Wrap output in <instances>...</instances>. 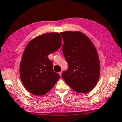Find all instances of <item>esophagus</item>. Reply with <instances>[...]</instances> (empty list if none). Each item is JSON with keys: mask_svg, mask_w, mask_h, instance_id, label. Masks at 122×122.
Listing matches in <instances>:
<instances>
[{"mask_svg": "<svg viewBox=\"0 0 122 122\" xmlns=\"http://www.w3.org/2000/svg\"><path fill=\"white\" fill-rule=\"evenodd\" d=\"M59 74H60V76H61V75H62V71L59 72Z\"/></svg>", "mask_w": 122, "mask_h": 122, "instance_id": "obj_1", "label": "esophagus"}]
</instances>
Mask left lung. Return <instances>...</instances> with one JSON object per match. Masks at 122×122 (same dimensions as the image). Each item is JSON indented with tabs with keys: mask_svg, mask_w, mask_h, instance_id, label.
Segmentation results:
<instances>
[{
	"mask_svg": "<svg viewBox=\"0 0 122 122\" xmlns=\"http://www.w3.org/2000/svg\"><path fill=\"white\" fill-rule=\"evenodd\" d=\"M64 39L62 52L68 69L62 77L68 86L79 93H86L98 81L100 64L96 48L83 33L67 31L60 33Z\"/></svg>",
	"mask_w": 122,
	"mask_h": 122,
	"instance_id": "8db88e82",
	"label": "left lung"
}]
</instances>
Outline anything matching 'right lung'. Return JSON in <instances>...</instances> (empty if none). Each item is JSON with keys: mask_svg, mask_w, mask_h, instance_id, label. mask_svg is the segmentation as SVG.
<instances>
[{"mask_svg": "<svg viewBox=\"0 0 122 122\" xmlns=\"http://www.w3.org/2000/svg\"><path fill=\"white\" fill-rule=\"evenodd\" d=\"M61 41L59 33H46L31 40L25 48L20 64V76L23 86L30 93L46 94L60 78V75L53 71L48 55L60 48Z\"/></svg>", "mask_w": 122, "mask_h": 122, "instance_id": "1", "label": "right lung"}]
</instances>
